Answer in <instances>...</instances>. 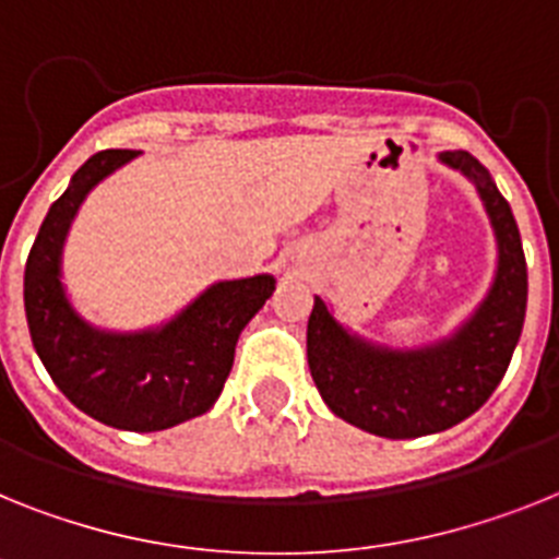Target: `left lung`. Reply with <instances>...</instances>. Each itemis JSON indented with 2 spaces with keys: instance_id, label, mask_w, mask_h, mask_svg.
Instances as JSON below:
<instances>
[{
  "instance_id": "8db88e82",
  "label": "left lung",
  "mask_w": 559,
  "mask_h": 559,
  "mask_svg": "<svg viewBox=\"0 0 559 559\" xmlns=\"http://www.w3.org/2000/svg\"><path fill=\"white\" fill-rule=\"evenodd\" d=\"M440 162L477 187L497 238L495 281L472 318L420 349H392L355 335L318 295L307 323L309 372L323 403L378 438H424L475 415L503 381L526 318V255L509 201L466 150L440 153Z\"/></svg>"
}]
</instances>
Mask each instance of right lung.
Segmentation results:
<instances>
[{
  "label": "right lung",
  "instance_id": "1",
  "mask_svg": "<svg viewBox=\"0 0 559 559\" xmlns=\"http://www.w3.org/2000/svg\"><path fill=\"white\" fill-rule=\"evenodd\" d=\"M135 156V150H102L50 204L25 264V316L36 355L73 406L112 429L162 431L218 401L238 335L266 304L275 278L218 281L156 330L107 332L84 321L62 287L64 238L87 192Z\"/></svg>",
  "mask_w": 559,
  "mask_h": 559
}]
</instances>
